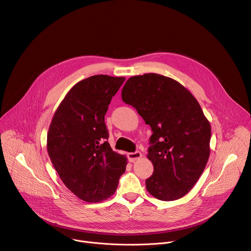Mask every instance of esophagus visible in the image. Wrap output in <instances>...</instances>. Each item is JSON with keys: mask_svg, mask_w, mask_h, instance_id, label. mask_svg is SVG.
<instances>
[{"mask_svg": "<svg viewBox=\"0 0 251 251\" xmlns=\"http://www.w3.org/2000/svg\"><path fill=\"white\" fill-rule=\"evenodd\" d=\"M128 159L131 161V162H134L138 159H140L142 157V153L140 151H135V152H130L128 153Z\"/></svg>", "mask_w": 251, "mask_h": 251, "instance_id": "obj_1", "label": "esophagus"}]
</instances>
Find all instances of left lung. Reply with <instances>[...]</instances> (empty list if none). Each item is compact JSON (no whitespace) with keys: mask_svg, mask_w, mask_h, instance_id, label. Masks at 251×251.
<instances>
[{"mask_svg":"<svg viewBox=\"0 0 251 251\" xmlns=\"http://www.w3.org/2000/svg\"><path fill=\"white\" fill-rule=\"evenodd\" d=\"M122 100L153 132L147 157L154 172L145 180L148 193L161 201L187 195L210 155L211 126L196 98L171 77L145 74L126 81Z\"/></svg>","mask_w":251,"mask_h":251,"instance_id":"obj_1","label":"left lung"}]
</instances>
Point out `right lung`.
I'll return each mask as SVG.
<instances>
[{"mask_svg": "<svg viewBox=\"0 0 251 251\" xmlns=\"http://www.w3.org/2000/svg\"><path fill=\"white\" fill-rule=\"evenodd\" d=\"M125 77L82 79L56 109L47 133V151L65 187L82 201L110 198L125 173L127 158L113 151L105 115Z\"/></svg>", "mask_w": 251, "mask_h": 251, "instance_id": "1", "label": "right lung"}]
</instances>
